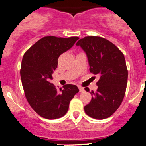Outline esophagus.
Masks as SVG:
<instances>
[{
	"mask_svg": "<svg viewBox=\"0 0 146 146\" xmlns=\"http://www.w3.org/2000/svg\"><path fill=\"white\" fill-rule=\"evenodd\" d=\"M78 88H79V90H80V92H83V91H85L84 88L81 87V86H78Z\"/></svg>",
	"mask_w": 146,
	"mask_h": 146,
	"instance_id": "34e87169",
	"label": "esophagus"
}]
</instances>
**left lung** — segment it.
<instances>
[{"mask_svg":"<svg viewBox=\"0 0 146 146\" xmlns=\"http://www.w3.org/2000/svg\"><path fill=\"white\" fill-rule=\"evenodd\" d=\"M86 52L90 72L99 76L96 92L85 106L88 116L101 120L111 116L123 100L128 80V69L122 52L111 42L98 36H87L76 43ZM89 91L88 88H85Z\"/></svg>","mask_w":146,"mask_h":146,"instance_id":"8db88e82","label":"left lung"}]
</instances>
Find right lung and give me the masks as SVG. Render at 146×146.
I'll use <instances>...</instances> for the list:
<instances>
[{
	"instance_id": "add662e5",
	"label": "right lung",
	"mask_w": 146,
	"mask_h": 146,
	"mask_svg": "<svg viewBox=\"0 0 146 146\" xmlns=\"http://www.w3.org/2000/svg\"><path fill=\"white\" fill-rule=\"evenodd\" d=\"M78 37L46 36L25 53L22 59L21 78L28 103L39 115L56 119L66 115L69 103L79 89L67 84L58 91L50 83L62 53L73 47Z\"/></svg>"
}]
</instances>
